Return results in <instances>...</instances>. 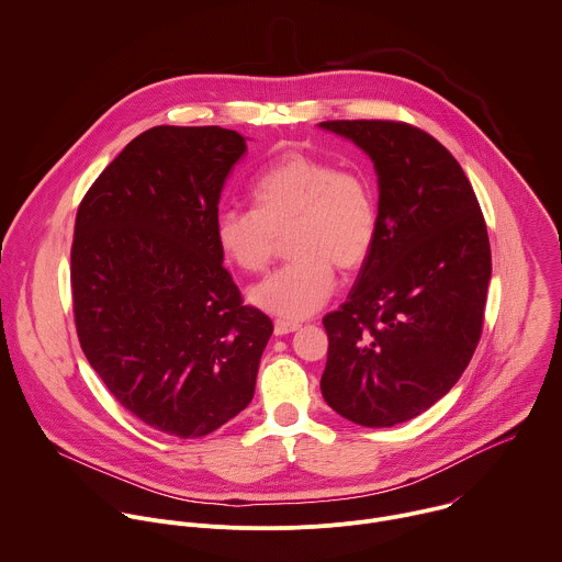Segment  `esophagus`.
<instances>
[{"label":"esophagus","mask_w":562,"mask_h":562,"mask_svg":"<svg viewBox=\"0 0 562 562\" xmlns=\"http://www.w3.org/2000/svg\"><path fill=\"white\" fill-rule=\"evenodd\" d=\"M301 325L296 323V321H281V318H277L274 321V334L277 336H285V334H292V331H296Z\"/></svg>","instance_id":"1"}]
</instances>
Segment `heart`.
Returning a JSON list of instances; mask_svg holds the SVG:
<instances>
[{
  "mask_svg": "<svg viewBox=\"0 0 562 562\" xmlns=\"http://www.w3.org/2000/svg\"><path fill=\"white\" fill-rule=\"evenodd\" d=\"M250 202L252 211L217 213L215 244L226 261L257 274L272 263L277 237L291 233L288 250L294 259L250 292L263 312L285 318L314 314L336 288L334 266L358 270L373 250L378 198L360 171L285 151L257 173Z\"/></svg>",
  "mask_w": 562,
  "mask_h": 562,
  "instance_id": "b5f03b06",
  "label": "heart"
}]
</instances>
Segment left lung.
<instances>
[{
  "label": "left lung",
  "instance_id": "left-lung-1",
  "mask_svg": "<svg viewBox=\"0 0 562 562\" xmlns=\"http://www.w3.org/2000/svg\"><path fill=\"white\" fill-rule=\"evenodd\" d=\"M378 173V235L340 310L323 318L325 402L382 428L417 417L468 367L492 274L487 228L463 169L419 127L325 121Z\"/></svg>",
  "mask_w": 562,
  "mask_h": 562
}]
</instances>
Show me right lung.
I'll use <instances>...</instances> for the list:
<instances>
[{
  "label": "right lung",
  "instance_id": "right-lung-1",
  "mask_svg": "<svg viewBox=\"0 0 562 562\" xmlns=\"http://www.w3.org/2000/svg\"><path fill=\"white\" fill-rule=\"evenodd\" d=\"M246 138L160 125L134 138L77 211L72 303L81 349L147 426L195 439L241 413L272 321L244 305L215 244L220 195Z\"/></svg>",
  "mask_w": 562,
  "mask_h": 562
}]
</instances>
